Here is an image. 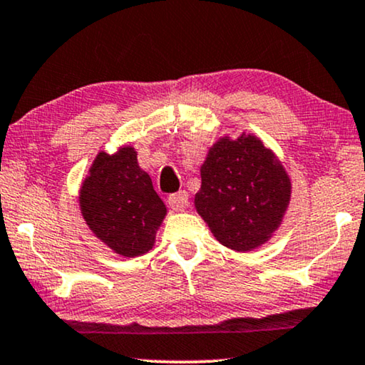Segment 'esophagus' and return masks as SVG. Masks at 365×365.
<instances>
[{"mask_svg": "<svg viewBox=\"0 0 365 365\" xmlns=\"http://www.w3.org/2000/svg\"><path fill=\"white\" fill-rule=\"evenodd\" d=\"M168 205H170L172 210H175V212H183V210L188 207V193L182 190V192L170 195V197H168Z\"/></svg>", "mask_w": 365, "mask_h": 365, "instance_id": "34e87169", "label": "esophagus"}]
</instances>
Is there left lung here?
Returning a JSON list of instances; mask_svg holds the SVG:
<instances>
[{"instance_id": "left-lung-1", "label": "left lung", "mask_w": 365, "mask_h": 365, "mask_svg": "<svg viewBox=\"0 0 365 365\" xmlns=\"http://www.w3.org/2000/svg\"><path fill=\"white\" fill-rule=\"evenodd\" d=\"M200 175L195 208L223 246L255 250L279 228L291 200V180L274 152L253 133L218 138Z\"/></svg>"}]
</instances>
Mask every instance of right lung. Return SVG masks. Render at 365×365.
<instances>
[{"label": "right lung", "instance_id": "obj_1", "mask_svg": "<svg viewBox=\"0 0 365 365\" xmlns=\"http://www.w3.org/2000/svg\"><path fill=\"white\" fill-rule=\"evenodd\" d=\"M79 207L91 232L125 258L152 250L167 215L165 203L130 145L115 153H97L81 185Z\"/></svg>", "mask_w": 365, "mask_h": 365}]
</instances>
